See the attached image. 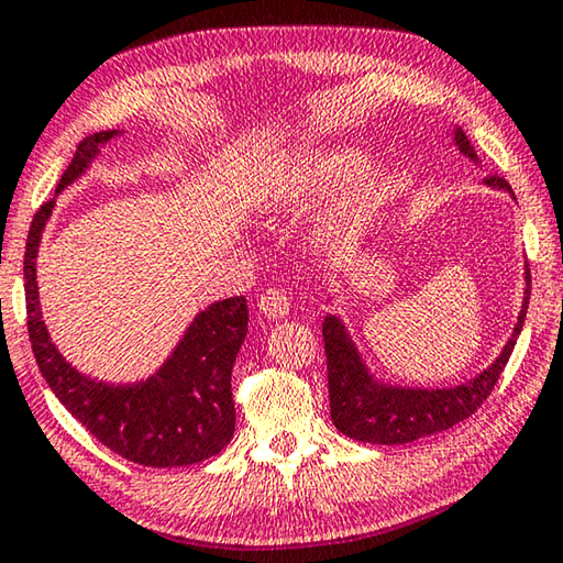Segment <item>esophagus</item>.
I'll use <instances>...</instances> for the list:
<instances>
[{"instance_id":"obj_1","label":"esophagus","mask_w":563,"mask_h":563,"mask_svg":"<svg viewBox=\"0 0 563 563\" xmlns=\"http://www.w3.org/2000/svg\"><path fill=\"white\" fill-rule=\"evenodd\" d=\"M257 308H261V313L278 320V318H285L290 313V300L288 296H285L283 290H275V288H267L263 296H261V302H257Z\"/></svg>"}]
</instances>
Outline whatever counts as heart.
<instances>
[{
    "label": "heart",
    "mask_w": 563,
    "mask_h": 563,
    "mask_svg": "<svg viewBox=\"0 0 563 563\" xmlns=\"http://www.w3.org/2000/svg\"><path fill=\"white\" fill-rule=\"evenodd\" d=\"M353 163L355 157L347 150H310V153L292 155L283 159V165L273 169L257 187V205L265 210L306 208L325 198L343 180ZM386 159L371 157L355 165L333 208L320 220V243H347L358 235L386 195Z\"/></svg>",
    "instance_id": "1"
}]
</instances>
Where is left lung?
Returning <instances> with one entry per match:
<instances>
[{
    "instance_id": "left-lung-1",
    "label": "left lung",
    "mask_w": 563,
    "mask_h": 563,
    "mask_svg": "<svg viewBox=\"0 0 563 563\" xmlns=\"http://www.w3.org/2000/svg\"><path fill=\"white\" fill-rule=\"evenodd\" d=\"M453 145L461 155L478 163V155L471 147L466 132L453 130ZM490 190H504L514 198L511 185L501 177L490 175L484 180ZM516 200V198H514ZM523 302L516 318L514 333L508 338L496 361L459 386L449 388H410L394 386V383L378 380L365 365L358 345L353 343L347 325L341 316L328 313L323 320V341L328 358V394H330V418L338 431L347 439L380 445L413 443L423 435H433L445 428L461 423L463 418L476 413L478 406L494 390L496 380L501 378L508 358H511L516 338H519L529 308L531 296V273L523 271ZM333 298H328V302Z\"/></svg>"
}]
</instances>
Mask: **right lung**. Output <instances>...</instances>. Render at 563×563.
<instances>
[{
	"instance_id": "1",
	"label": "right lung",
	"mask_w": 563,
	"mask_h": 563,
	"mask_svg": "<svg viewBox=\"0 0 563 563\" xmlns=\"http://www.w3.org/2000/svg\"><path fill=\"white\" fill-rule=\"evenodd\" d=\"M118 135L120 130H107L79 142L57 195L77 183ZM55 202H44L34 216L24 253L26 328L52 394L97 441L132 463L173 468L216 456L235 431L230 376L247 335L245 298H225L200 310L167 361L145 380L107 383L79 373L52 343L40 308L37 255Z\"/></svg>"
}]
</instances>
